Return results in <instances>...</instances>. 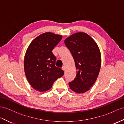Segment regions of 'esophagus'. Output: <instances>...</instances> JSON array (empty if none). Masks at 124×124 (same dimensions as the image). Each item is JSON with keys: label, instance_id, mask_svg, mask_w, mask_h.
Wrapping results in <instances>:
<instances>
[{"label": "esophagus", "instance_id": "esophagus-1", "mask_svg": "<svg viewBox=\"0 0 124 124\" xmlns=\"http://www.w3.org/2000/svg\"><path fill=\"white\" fill-rule=\"evenodd\" d=\"M62 70L64 71H65V67H63L62 68Z\"/></svg>", "mask_w": 124, "mask_h": 124}]
</instances>
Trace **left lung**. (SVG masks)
I'll list each match as a JSON object with an SVG mask.
<instances>
[{"mask_svg":"<svg viewBox=\"0 0 124 124\" xmlns=\"http://www.w3.org/2000/svg\"><path fill=\"white\" fill-rule=\"evenodd\" d=\"M64 43L77 70L75 79L69 83V87L77 93H85L93 85L99 73L101 57L98 46L91 36L82 32L69 36Z\"/></svg>","mask_w":124,"mask_h":124,"instance_id":"8db88e82","label":"left lung"}]
</instances>
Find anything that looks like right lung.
I'll return each mask as SVG.
<instances>
[{"label":"right lung","instance_id":"right-lung-1","mask_svg":"<svg viewBox=\"0 0 124 124\" xmlns=\"http://www.w3.org/2000/svg\"><path fill=\"white\" fill-rule=\"evenodd\" d=\"M62 38V35L46 32L36 37L28 46L24 57L25 73L31 85L37 91L49 90L64 75V71L55 66L56 57L52 52Z\"/></svg>","mask_w":124,"mask_h":124}]
</instances>
